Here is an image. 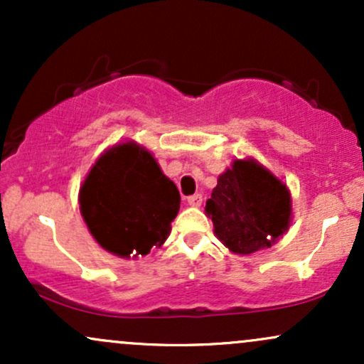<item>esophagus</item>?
<instances>
[{
	"mask_svg": "<svg viewBox=\"0 0 364 364\" xmlns=\"http://www.w3.org/2000/svg\"><path fill=\"white\" fill-rule=\"evenodd\" d=\"M202 202H203V198H202V195H191V196H188V205L190 207H200L202 205Z\"/></svg>",
	"mask_w": 364,
	"mask_h": 364,
	"instance_id": "1",
	"label": "esophagus"
}]
</instances>
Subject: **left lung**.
I'll list each match as a JSON object with an SVG mask.
<instances>
[{"label": "left lung", "mask_w": 364, "mask_h": 364, "mask_svg": "<svg viewBox=\"0 0 364 364\" xmlns=\"http://www.w3.org/2000/svg\"><path fill=\"white\" fill-rule=\"evenodd\" d=\"M205 214L214 223L217 240L229 252L252 255L270 248L287 232L291 191L257 159H235L217 179Z\"/></svg>", "instance_id": "obj_1"}]
</instances>
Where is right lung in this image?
I'll return each instance as SVG.
<instances>
[{"mask_svg":"<svg viewBox=\"0 0 364 364\" xmlns=\"http://www.w3.org/2000/svg\"><path fill=\"white\" fill-rule=\"evenodd\" d=\"M176 185L133 140L104 150L78 191L80 214L101 248L119 258L161 248L179 210Z\"/></svg>","mask_w":364,"mask_h":364,"instance_id":"obj_1","label":"right lung"}]
</instances>
